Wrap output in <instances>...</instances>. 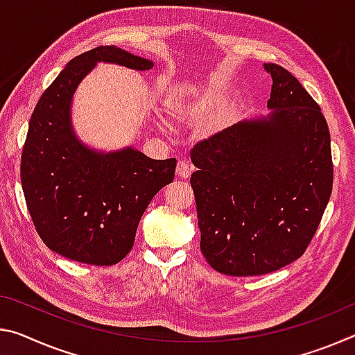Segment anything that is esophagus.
Masks as SVG:
<instances>
[{
    "label": "esophagus",
    "instance_id": "obj_1",
    "mask_svg": "<svg viewBox=\"0 0 355 355\" xmlns=\"http://www.w3.org/2000/svg\"><path fill=\"white\" fill-rule=\"evenodd\" d=\"M175 172H177V175L180 178L188 180L191 177V173H193V164H191V162L187 159V157H183V159L178 161Z\"/></svg>",
    "mask_w": 355,
    "mask_h": 355
}]
</instances>
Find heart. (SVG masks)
I'll return each mask as SVG.
<instances>
[{
    "mask_svg": "<svg viewBox=\"0 0 355 355\" xmlns=\"http://www.w3.org/2000/svg\"><path fill=\"white\" fill-rule=\"evenodd\" d=\"M226 93L223 92L221 87L210 85L168 99L166 109L167 114L175 121L191 125V123H199L215 114L219 107L226 104Z\"/></svg>",
    "mask_w": 355,
    "mask_h": 355,
    "instance_id": "heart-1",
    "label": "heart"
}]
</instances>
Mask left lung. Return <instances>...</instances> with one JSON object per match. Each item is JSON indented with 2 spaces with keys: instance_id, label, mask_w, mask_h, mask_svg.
Masks as SVG:
<instances>
[{
  "instance_id": "8db88e82",
  "label": "left lung",
  "mask_w": 355,
  "mask_h": 355,
  "mask_svg": "<svg viewBox=\"0 0 355 355\" xmlns=\"http://www.w3.org/2000/svg\"><path fill=\"white\" fill-rule=\"evenodd\" d=\"M268 116L240 121L191 150L200 250L230 277L277 272L313 240L334 184L330 132L316 101L278 64Z\"/></svg>"
}]
</instances>
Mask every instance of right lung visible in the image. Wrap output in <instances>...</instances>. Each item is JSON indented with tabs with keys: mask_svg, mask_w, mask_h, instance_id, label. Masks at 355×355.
Wrapping results in <instances>:
<instances>
[{
	"mask_svg": "<svg viewBox=\"0 0 355 355\" xmlns=\"http://www.w3.org/2000/svg\"><path fill=\"white\" fill-rule=\"evenodd\" d=\"M99 61L137 71L153 67V61L115 46L72 58L35 107L20 178L28 211L47 248L76 262L114 266L131 251L151 199L173 182L177 159H151L131 147L101 153L76 137L72 96Z\"/></svg>",
	"mask_w": 355,
	"mask_h": 355,
	"instance_id": "1",
	"label": "right lung"
}]
</instances>
